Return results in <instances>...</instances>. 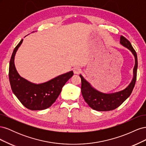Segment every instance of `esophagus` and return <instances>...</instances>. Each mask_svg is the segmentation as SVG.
Masks as SVG:
<instances>
[{
  "mask_svg": "<svg viewBox=\"0 0 146 146\" xmlns=\"http://www.w3.org/2000/svg\"><path fill=\"white\" fill-rule=\"evenodd\" d=\"M73 70H74V74H80V73L81 72L82 69H81L80 68H78V67H76V68H74L73 69Z\"/></svg>",
  "mask_w": 146,
  "mask_h": 146,
  "instance_id": "1",
  "label": "esophagus"
}]
</instances>
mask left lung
Masks as SVG:
<instances>
[{"instance_id": "obj_1", "label": "left lung", "mask_w": 146, "mask_h": 146, "mask_svg": "<svg viewBox=\"0 0 146 146\" xmlns=\"http://www.w3.org/2000/svg\"><path fill=\"white\" fill-rule=\"evenodd\" d=\"M120 43L127 47L135 56V64L133 69V78L130 85L125 90L112 94H105L92 88L82 75H80L82 82L81 91L84 100L90 107L96 111H111L119 107L131 94L135 85L138 69V58L136 52L130 42L122 35L120 37Z\"/></svg>"}]
</instances>
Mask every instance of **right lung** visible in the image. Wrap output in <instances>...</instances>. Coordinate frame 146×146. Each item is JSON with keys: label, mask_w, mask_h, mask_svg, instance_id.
<instances>
[{"label": "right lung", "mask_w": 146, "mask_h": 146, "mask_svg": "<svg viewBox=\"0 0 146 146\" xmlns=\"http://www.w3.org/2000/svg\"><path fill=\"white\" fill-rule=\"evenodd\" d=\"M23 39L15 48L9 66V80L12 91L25 107L42 110L50 107L58 98L63 86L73 75V71L60 75L41 84H34L21 77L15 66V56Z\"/></svg>", "instance_id": "1"}]
</instances>
